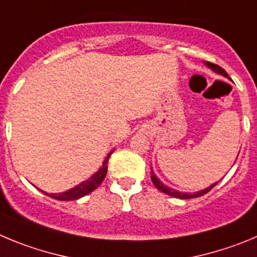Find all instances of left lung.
Here are the masks:
<instances>
[{"label":"left lung","instance_id":"1","mask_svg":"<svg viewBox=\"0 0 257 257\" xmlns=\"http://www.w3.org/2000/svg\"><path fill=\"white\" fill-rule=\"evenodd\" d=\"M204 64H207V66L209 67V68L212 69V71H214L215 73L222 74V76H224V77H228V73H227V72L224 71V69H223L222 67L217 66V64H214V63H210V62H204ZM151 180H152L153 185H155L156 188L158 189V190L162 191V193H165V194H167V195L174 196V198H179V199L198 198V196H201V195H204V194H207L208 191L212 190V189L214 188V186L218 184V183H214V184H212V185H210V186H208L207 189H204V190L196 191V193L191 194V193H180V191L174 190V189H171V188H169V186L164 185V184H162L161 181H160V179H158V177L156 176L155 172H153L152 169H151Z\"/></svg>","mask_w":257,"mask_h":257}]
</instances>
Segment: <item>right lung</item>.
Returning <instances> with one entry per match:
<instances>
[{
    "label": "right lung",
    "mask_w": 257,
    "mask_h": 257,
    "mask_svg": "<svg viewBox=\"0 0 257 257\" xmlns=\"http://www.w3.org/2000/svg\"><path fill=\"white\" fill-rule=\"evenodd\" d=\"M111 153H112V151L106 156L105 161L102 162V167L99 170V171L96 172V174H93L88 180H86V181H83V183L78 184L77 186H74V188L69 189V190L64 191V193H59V194H48L43 190H40V191H43L45 195L50 196V198L57 199V200H76V199H80V198H82V196L87 195V194H90L91 191L95 190V189L97 188V186H99L102 181H104L105 176H106V172H107V161H109V157Z\"/></svg>",
    "instance_id": "1"
}]
</instances>
